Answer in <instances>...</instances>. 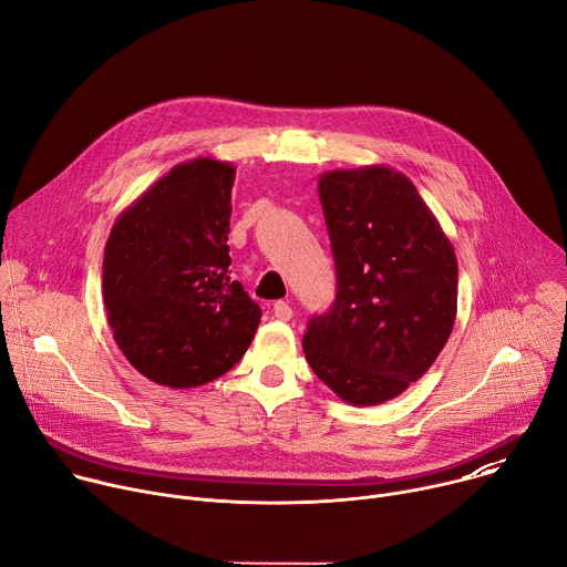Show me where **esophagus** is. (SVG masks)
Here are the masks:
<instances>
[{
  "label": "esophagus",
  "instance_id": "esophagus-1",
  "mask_svg": "<svg viewBox=\"0 0 567 567\" xmlns=\"http://www.w3.org/2000/svg\"><path fill=\"white\" fill-rule=\"evenodd\" d=\"M274 316H276V318H280V320H289V318L293 316L291 305H289V302H285V300L274 302Z\"/></svg>",
  "mask_w": 567,
  "mask_h": 567
}]
</instances>
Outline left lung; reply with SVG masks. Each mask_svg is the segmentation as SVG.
<instances>
[{
	"label": "left lung",
	"mask_w": 567,
	"mask_h": 567,
	"mask_svg": "<svg viewBox=\"0 0 567 567\" xmlns=\"http://www.w3.org/2000/svg\"><path fill=\"white\" fill-rule=\"evenodd\" d=\"M337 300L302 337L313 374L352 406H377L435 363L457 313V258L413 182L388 166L318 179Z\"/></svg>",
	"instance_id": "left-lung-1"
}]
</instances>
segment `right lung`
Returning <instances> with one entry per match:
<instances>
[{
  "label": "right lung",
  "instance_id": "obj_1",
  "mask_svg": "<svg viewBox=\"0 0 567 567\" xmlns=\"http://www.w3.org/2000/svg\"><path fill=\"white\" fill-rule=\"evenodd\" d=\"M235 166L197 156L112 226L103 300L116 346L150 381L204 385L249 350L262 309L228 276Z\"/></svg>",
  "mask_w": 567,
  "mask_h": 567
}]
</instances>
